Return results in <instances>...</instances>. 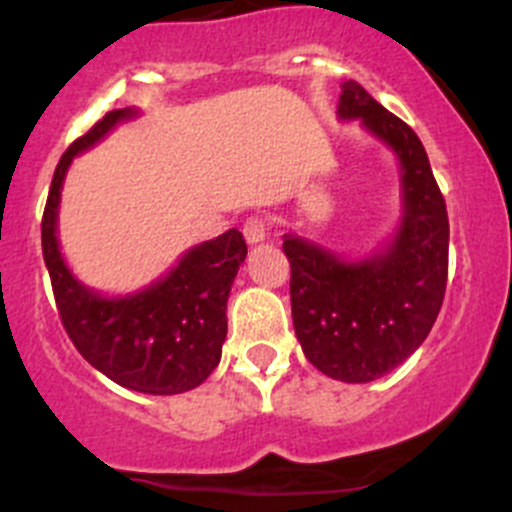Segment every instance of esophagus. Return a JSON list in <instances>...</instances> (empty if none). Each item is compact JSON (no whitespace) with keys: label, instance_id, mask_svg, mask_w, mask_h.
<instances>
[{"label":"esophagus","instance_id":"1","mask_svg":"<svg viewBox=\"0 0 512 512\" xmlns=\"http://www.w3.org/2000/svg\"><path fill=\"white\" fill-rule=\"evenodd\" d=\"M267 230H270V223H267V218H262V215H252V218H247L245 225H242V235H245V240L250 242V245H257V242L265 240Z\"/></svg>","mask_w":512,"mask_h":512}]
</instances>
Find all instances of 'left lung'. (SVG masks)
<instances>
[{"instance_id":"8db88e82","label":"left lung","mask_w":512,"mask_h":512,"mask_svg":"<svg viewBox=\"0 0 512 512\" xmlns=\"http://www.w3.org/2000/svg\"><path fill=\"white\" fill-rule=\"evenodd\" d=\"M339 118L399 156L404 215L379 255L347 262L322 245L285 235L292 322L302 352L322 374L366 384L409 359L431 332L448 277V213L426 151L399 116L356 81L339 96Z\"/></svg>"}]
</instances>
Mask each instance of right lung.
Here are the masks:
<instances>
[{"mask_svg": "<svg viewBox=\"0 0 512 512\" xmlns=\"http://www.w3.org/2000/svg\"><path fill=\"white\" fill-rule=\"evenodd\" d=\"M136 113V108L106 113L66 148L41 218V250L61 324L79 354L126 389L156 396L183 394L203 384L220 364L227 297L247 255L242 232L232 227L215 240L195 245L163 280L126 297H103L81 285L66 267L56 237L61 185L71 160Z\"/></svg>", "mask_w": 512, "mask_h": 512, "instance_id": "obj_1", "label": "right lung"}]
</instances>
